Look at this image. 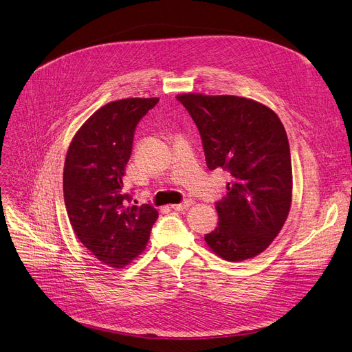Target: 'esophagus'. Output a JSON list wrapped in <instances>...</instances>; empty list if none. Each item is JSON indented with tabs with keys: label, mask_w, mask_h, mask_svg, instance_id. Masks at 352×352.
I'll return each instance as SVG.
<instances>
[{
	"label": "esophagus",
	"mask_w": 352,
	"mask_h": 352,
	"mask_svg": "<svg viewBox=\"0 0 352 352\" xmlns=\"http://www.w3.org/2000/svg\"><path fill=\"white\" fill-rule=\"evenodd\" d=\"M192 205H193V201L192 199H186V201H184L182 204H175V205H170V206L175 210H184V209H188Z\"/></svg>",
	"instance_id": "esophagus-1"
}]
</instances>
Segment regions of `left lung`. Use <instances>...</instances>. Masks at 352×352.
I'll return each mask as SVG.
<instances>
[{"label":"left lung","instance_id":"obj_1","mask_svg":"<svg viewBox=\"0 0 352 352\" xmlns=\"http://www.w3.org/2000/svg\"><path fill=\"white\" fill-rule=\"evenodd\" d=\"M199 130L206 166L230 172L227 196L217 202L218 227L208 247L227 261L258 256L282 231L292 206L287 134L276 112L235 95L182 94Z\"/></svg>","mask_w":352,"mask_h":352}]
</instances>
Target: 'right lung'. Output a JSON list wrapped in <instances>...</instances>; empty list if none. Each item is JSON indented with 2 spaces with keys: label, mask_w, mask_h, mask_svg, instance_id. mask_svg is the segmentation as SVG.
<instances>
[{
  "label": "right lung",
  "mask_w": 352,
  "mask_h": 352,
  "mask_svg": "<svg viewBox=\"0 0 352 352\" xmlns=\"http://www.w3.org/2000/svg\"><path fill=\"white\" fill-rule=\"evenodd\" d=\"M159 98L112 101L82 124L67 148L63 196L70 225L101 263L122 269L144 251L159 212L130 205L122 176L138 121Z\"/></svg>",
  "instance_id": "right-lung-1"
}]
</instances>
